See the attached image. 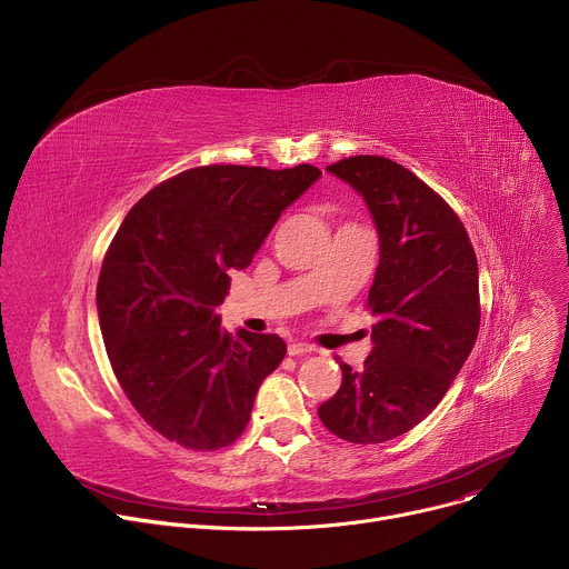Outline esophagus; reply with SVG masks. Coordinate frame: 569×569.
I'll return each instance as SVG.
<instances>
[{
	"label": "esophagus",
	"mask_w": 569,
	"mask_h": 569,
	"mask_svg": "<svg viewBox=\"0 0 569 569\" xmlns=\"http://www.w3.org/2000/svg\"><path fill=\"white\" fill-rule=\"evenodd\" d=\"M315 349L310 347V345H306V342H292V345H288V356H308V353H312Z\"/></svg>",
	"instance_id": "esophagus-1"
}]
</instances>
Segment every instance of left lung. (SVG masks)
I'll return each mask as SVG.
<instances>
[{"mask_svg": "<svg viewBox=\"0 0 569 569\" xmlns=\"http://www.w3.org/2000/svg\"><path fill=\"white\" fill-rule=\"evenodd\" d=\"M367 202L380 263L367 308L373 349L360 371L319 405V419L349 443H385L421 423L450 389L479 333V277L455 209L410 169L378 154L327 167Z\"/></svg>", "mask_w": 569, "mask_h": 569, "instance_id": "left-lung-1", "label": "left lung"}]
</instances>
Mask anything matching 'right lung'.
Wrapping results in <instances>:
<instances>
[{"label":"right lung","instance_id":"obj_1","mask_svg":"<svg viewBox=\"0 0 569 569\" xmlns=\"http://www.w3.org/2000/svg\"><path fill=\"white\" fill-rule=\"evenodd\" d=\"M317 178L310 164L196 167L159 182L123 218L97 286L101 333L123 393L164 439L211 452L246 432L286 342L224 333L213 308L229 270L252 263L283 209Z\"/></svg>","mask_w":569,"mask_h":569}]
</instances>
